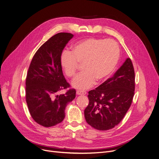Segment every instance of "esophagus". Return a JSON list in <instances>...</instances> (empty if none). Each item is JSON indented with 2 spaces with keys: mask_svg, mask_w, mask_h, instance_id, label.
Segmentation results:
<instances>
[{
  "mask_svg": "<svg viewBox=\"0 0 159 159\" xmlns=\"http://www.w3.org/2000/svg\"><path fill=\"white\" fill-rule=\"evenodd\" d=\"M76 94L77 95H85V94H87V92L83 91V90H77Z\"/></svg>",
  "mask_w": 159,
  "mask_h": 159,
  "instance_id": "1",
  "label": "esophagus"
}]
</instances>
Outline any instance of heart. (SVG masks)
<instances>
[{
    "label": "heart",
    "mask_w": 159,
    "mask_h": 159,
    "mask_svg": "<svg viewBox=\"0 0 159 159\" xmlns=\"http://www.w3.org/2000/svg\"><path fill=\"white\" fill-rule=\"evenodd\" d=\"M120 50L116 42L96 38L83 39L74 43L71 52L65 51L60 63L65 74L72 78L76 75L78 63H83V71L72 81V86L85 90L92 87L96 81L108 78L119 61Z\"/></svg>",
    "instance_id": "heart-1"
}]
</instances>
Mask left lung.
I'll return each mask as SVG.
<instances>
[{
	"instance_id": "1",
	"label": "left lung",
	"mask_w": 159,
	"mask_h": 159,
	"mask_svg": "<svg viewBox=\"0 0 159 159\" xmlns=\"http://www.w3.org/2000/svg\"><path fill=\"white\" fill-rule=\"evenodd\" d=\"M134 90L135 72L128 58L112 78L89 92V103L84 111L87 123L102 131L114 128L131 106Z\"/></svg>"
}]
</instances>
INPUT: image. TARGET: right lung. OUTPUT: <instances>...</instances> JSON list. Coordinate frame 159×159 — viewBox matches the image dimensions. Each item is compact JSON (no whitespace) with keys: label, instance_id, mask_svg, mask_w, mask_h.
<instances>
[{"label":"right lung","instance_id":"1","mask_svg":"<svg viewBox=\"0 0 159 159\" xmlns=\"http://www.w3.org/2000/svg\"><path fill=\"white\" fill-rule=\"evenodd\" d=\"M74 35L59 33L45 42L34 54L27 74L25 98L30 113L36 122L51 127L60 123L65 107L76 97L70 89L64 94L57 93L70 87L63 74L62 51Z\"/></svg>","mask_w":159,"mask_h":159}]
</instances>
